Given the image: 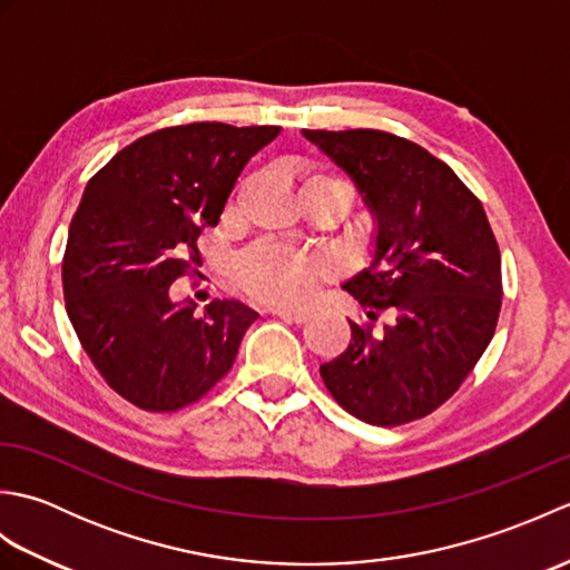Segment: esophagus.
I'll return each mask as SVG.
<instances>
[{
	"instance_id": "esophagus-1",
	"label": "esophagus",
	"mask_w": 570,
	"mask_h": 570,
	"mask_svg": "<svg viewBox=\"0 0 570 570\" xmlns=\"http://www.w3.org/2000/svg\"><path fill=\"white\" fill-rule=\"evenodd\" d=\"M274 316L284 318V321H294V323H306L311 318L308 311H301V308H274L272 311Z\"/></svg>"
}]
</instances>
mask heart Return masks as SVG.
<instances>
[{
	"mask_svg": "<svg viewBox=\"0 0 570 570\" xmlns=\"http://www.w3.org/2000/svg\"><path fill=\"white\" fill-rule=\"evenodd\" d=\"M321 188L343 190L347 198H353V188L347 180L328 171V168H308L301 174V193ZM235 274L242 288L257 301L272 306H292L304 301L316 284L331 276V262L318 257V254L259 245L237 262Z\"/></svg>",
	"mask_w": 570,
	"mask_h": 570,
	"instance_id": "obj_1",
	"label": "heart"
}]
</instances>
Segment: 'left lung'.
Listing matches in <instances>:
<instances>
[{"mask_svg": "<svg viewBox=\"0 0 570 570\" xmlns=\"http://www.w3.org/2000/svg\"><path fill=\"white\" fill-rule=\"evenodd\" d=\"M353 178L374 220L370 262L343 282L370 321L321 377L350 414L399 426L431 414L485 353L502 306V262L482 203L451 166L377 129H304Z\"/></svg>", "mask_w": 570, "mask_h": 570, "instance_id": "left-lung-1", "label": "left lung"}]
</instances>
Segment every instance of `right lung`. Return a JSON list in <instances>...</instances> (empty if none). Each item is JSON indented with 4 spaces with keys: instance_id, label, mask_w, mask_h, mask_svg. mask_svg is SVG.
Wrapping results in <instances>:
<instances>
[{
    "instance_id": "1",
    "label": "right lung",
    "mask_w": 570,
    "mask_h": 570,
    "mask_svg": "<svg viewBox=\"0 0 570 570\" xmlns=\"http://www.w3.org/2000/svg\"><path fill=\"white\" fill-rule=\"evenodd\" d=\"M282 127L193 122L129 144L95 174L70 220L66 311L105 382L139 409L176 411L233 367L259 318L239 301H174L242 168Z\"/></svg>"
}]
</instances>
